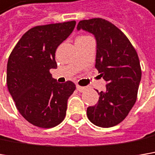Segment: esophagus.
<instances>
[{"mask_svg": "<svg viewBox=\"0 0 155 155\" xmlns=\"http://www.w3.org/2000/svg\"><path fill=\"white\" fill-rule=\"evenodd\" d=\"M76 88H77L78 91H80V92H83V91L86 89V87H81V86H79V85H77V86H76Z\"/></svg>", "mask_w": 155, "mask_h": 155, "instance_id": "obj_1", "label": "esophagus"}]
</instances>
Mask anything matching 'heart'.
<instances>
[{
  "label": "heart",
  "instance_id": "obj_1",
  "mask_svg": "<svg viewBox=\"0 0 155 155\" xmlns=\"http://www.w3.org/2000/svg\"><path fill=\"white\" fill-rule=\"evenodd\" d=\"M87 38H90V37H88V36H80L76 38V40H81V39H87Z\"/></svg>",
  "mask_w": 155,
  "mask_h": 155
}]
</instances>
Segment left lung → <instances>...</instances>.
<instances>
[{"label": "left lung", "instance_id": "1", "mask_svg": "<svg viewBox=\"0 0 155 155\" xmlns=\"http://www.w3.org/2000/svg\"><path fill=\"white\" fill-rule=\"evenodd\" d=\"M77 30L95 36L96 68L107 82L104 91H97L98 103L87 109V116L96 126L112 127L126 117L137 100L141 80L137 51L123 32L104 19L80 21Z\"/></svg>", "mask_w": 155, "mask_h": 155}]
</instances>
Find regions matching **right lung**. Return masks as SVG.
Masks as SVG:
<instances>
[{"label": "right lung", "mask_w": 155, "mask_h": 155, "mask_svg": "<svg viewBox=\"0 0 155 155\" xmlns=\"http://www.w3.org/2000/svg\"><path fill=\"white\" fill-rule=\"evenodd\" d=\"M76 22L31 28L9 55L7 85L20 114L33 125L51 128L66 117L68 100L75 90L72 81L59 83L50 74L56 68L55 51L73 32Z\"/></svg>", "instance_id": "1"}]
</instances>
